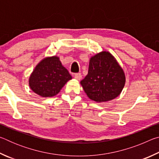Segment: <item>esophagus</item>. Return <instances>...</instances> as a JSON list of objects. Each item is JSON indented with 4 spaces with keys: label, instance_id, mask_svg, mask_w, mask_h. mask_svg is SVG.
<instances>
[{
    "label": "esophagus",
    "instance_id": "esophagus-1",
    "mask_svg": "<svg viewBox=\"0 0 159 159\" xmlns=\"http://www.w3.org/2000/svg\"><path fill=\"white\" fill-rule=\"evenodd\" d=\"M74 77H75V79L79 80L81 79L82 75H81V74H80V73H78V74H76L74 75Z\"/></svg>",
    "mask_w": 159,
    "mask_h": 159
}]
</instances>
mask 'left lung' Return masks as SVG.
Here are the masks:
<instances>
[{
    "label": "left lung",
    "instance_id": "obj_1",
    "mask_svg": "<svg viewBox=\"0 0 159 159\" xmlns=\"http://www.w3.org/2000/svg\"><path fill=\"white\" fill-rule=\"evenodd\" d=\"M125 83L121 67L111 53L103 51L90 58L88 75L80 84L90 99L103 102L117 98Z\"/></svg>",
    "mask_w": 159,
    "mask_h": 159
}]
</instances>
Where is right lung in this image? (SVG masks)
Returning a JSON list of instances; mask_svg holds the SVG:
<instances>
[{
  "instance_id": "add662e5",
  "label": "right lung",
  "mask_w": 159,
  "mask_h": 159,
  "mask_svg": "<svg viewBox=\"0 0 159 159\" xmlns=\"http://www.w3.org/2000/svg\"><path fill=\"white\" fill-rule=\"evenodd\" d=\"M72 77L57 56L45 57L35 67L29 83L35 93L43 98L53 97Z\"/></svg>"
}]
</instances>
